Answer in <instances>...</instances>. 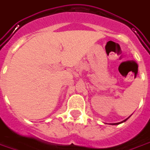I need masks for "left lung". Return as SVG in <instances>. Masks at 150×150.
Masks as SVG:
<instances>
[{
	"mask_svg": "<svg viewBox=\"0 0 150 150\" xmlns=\"http://www.w3.org/2000/svg\"><path fill=\"white\" fill-rule=\"evenodd\" d=\"M126 120H127V119H126V120H125V121H123V122H126ZM120 123H122V122H119V123H116V124H112V125H117V124H120Z\"/></svg>",
	"mask_w": 150,
	"mask_h": 150,
	"instance_id": "1",
	"label": "left lung"
}]
</instances>
